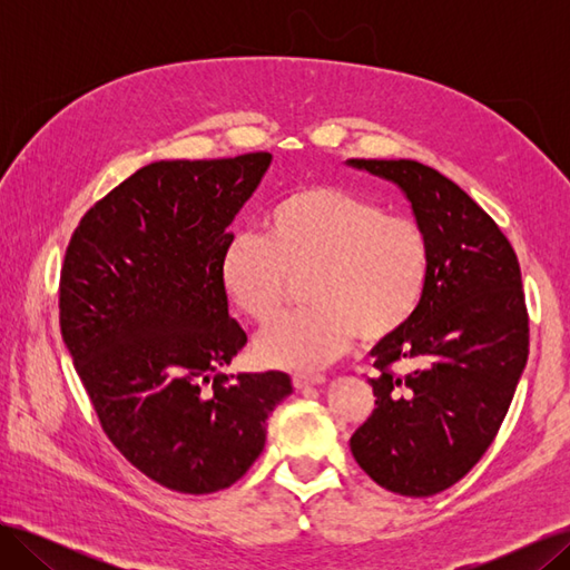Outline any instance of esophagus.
<instances>
[{
	"label": "esophagus",
	"mask_w": 570,
	"mask_h": 570,
	"mask_svg": "<svg viewBox=\"0 0 570 570\" xmlns=\"http://www.w3.org/2000/svg\"><path fill=\"white\" fill-rule=\"evenodd\" d=\"M325 383V375H306V373H297L292 375V385H295L297 390H304V387H312V385H321Z\"/></svg>",
	"instance_id": "obj_1"
}]
</instances>
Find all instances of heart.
<instances>
[{
  "mask_svg": "<svg viewBox=\"0 0 570 570\" xmlns=\"http://www.w3.org/2000/svg\"><path fill=\"white\" fill-rule=\"evenodd\" d=\"M312 308L283 316L256 337L268 366L314 371L347 352L385 344L416 316L430 275L421 223L337 185L292 189L264 216V235L237 233L218 264L228 302L254 323L285 306L292 281Z\"/></svg>",
  "mask_w": 570,
  "mask_h": 570,
  "instance_id": "heart-1",
  "label": "heart"
}]
</instances>
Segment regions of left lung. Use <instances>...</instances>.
Wrapping results in <instances>:
<instances>
[{
	"instance_id": "8db88e82",
	"label": "left lung",
	"mask_w": 570,
	"mask_h": 570,
	"mask_svg": "<svg viewBox=\"0 0 570 570\" xmlns=\"http://www.w3.org/2000/svg\"><path fill=\"white\" fill-rule=\"evenodd\" d=\"M402 187L430 243L416 316L375 344V409L350 440L377 485L430 497L452 488L497 438L528 361V308L507 235L440 170L411 159H350ZM394 363L410 371L396 374Z\"/></svg>"
}]
</instances>
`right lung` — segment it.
<instances>
[{
    "label": "right lung",
    "mask_w": 570,
    "mask_h": 570,
    "mask_svg": "<svg viewBox=\"0 0 570 570\" xmlns=\"http://www.w3.org/2000/svg\"><path fill=\"white\" fill-rule=\"evenodd\" d=\"M268 164V151L149 164L101 197L66 247L61 337L101 430L137 471L183 494L243 478L292 392L281 371L220 373L247 333L228 314L218 264Z\"/></svg>",
    "instance_id": "obj_1"
}]
</instances>
